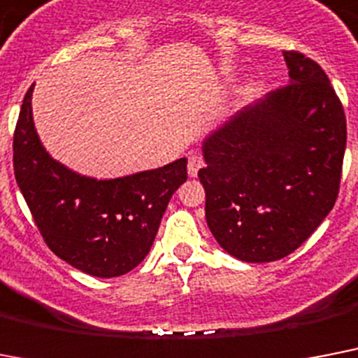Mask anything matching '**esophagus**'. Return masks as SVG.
Instances as JSON below:
<instances>
[{
	"label": "esophagus",
	"instance_id": "1",
	"mask_svg": "<svg viewBox=\"0 0 358 358\" xmlns=\"http://www.w3.org/2000/svg\"><path fill=\"white\" fill-rule=\"evenodd\" d=\"M204 167V159L200 158L199 154H189L187 158V171L191 176H196L199 174V171Z\"/></svg>",
	"mask_w": 358,
	"mask_h": 358
}]
</instances>
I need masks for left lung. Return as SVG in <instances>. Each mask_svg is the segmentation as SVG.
I'll return each instance as SVG.
<instances>
[{
  "label": "left lung",
  "instance_id": "obj_1",
  "mask_svg": "<svg viewBox=\"0 0 358 358\" xmlns=\"http://www.w3.org/2000/svg\"><path fill=\"white\" fill-rule=\"evenodd\" d=\"M289 84L204 141L206 220L229 255L270 263L292 254L336 202L345 113L324 69L283 51Z\"/></svg>",
  "mask_w": 358,
  "mask_h": 358
}]
</instances>
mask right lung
<instances>
[{
	"label": "right lung",
	"mask_w": 358,
	"mask_h": 358,
	"mask_svg": "<svg viewBox=\"0 0 358 358\" xmlns=\"http://www.w3.org/2000/svg\"><path fill=\"white\" fill-rule=\"evenodd\" d=\"M27 90L14 130V176L55 255L97 278L136 268L149 254L187 159L115 180L80 176L55 162L38 139Z\"/></svg>",
	"instance_id": "obj_1"
}]
</instances>
